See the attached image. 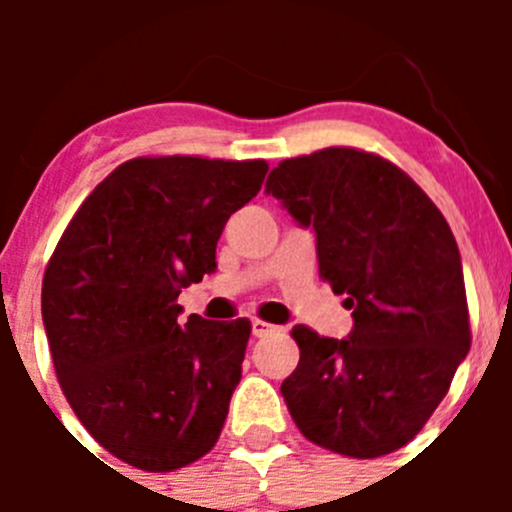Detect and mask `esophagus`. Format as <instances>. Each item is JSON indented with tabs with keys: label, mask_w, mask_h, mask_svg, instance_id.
I'll return each instance as SVG.
<instances>
[{
	"label": "esophagus",
	"mask_w": 512,
	"mask_h": 512,
	"mask_svg": "<svg viewBox=\"0 0 512 512\" xmlns=\"http://www.w3.org/2000/svg\"><path fill=\"white\" fill-rule=\"evenodd\" d=\"M275 324H267L262 319H252V337H267V334L275 332Z\"/></svg>",
	"instance_id": "34e87169"
}]
</instances>
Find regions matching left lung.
Listing matches in <instances>:
<instances>
[{"mask_svg": "<svg viewBox=\"0 0 512 512\" xmlns=\"http://www.w3.org/2000/svg\"><path fill=\"white\" fill-rule=\"evenodd\" d=\"M265 193L317 235L319 275L344 294L347 339L292 329L282 381L304 438L352 458L406 446L471 349L461 252L441 210L394 163L356 148L287 158Z\"/></svg>", "mask_w": 512, "mask_h": 512, "instance_id": "1", "label": "left lung"}]
</instances>
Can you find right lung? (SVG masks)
<instances>
[{
	"mask_svg": "<svg viewBox=\"0 0 512 512\" xmlns=\"http://www.w3.org/2000/svg\"><path fill=\"white\" fill-rule=\"evenodd\" d=\"M265 160L133 158L84 200L41 285L61 391L86 431L128 466L168 473L218 443L250 322H180V289L215 272L235 210Z\"/></svg>",
	"mask_w": 512,
	"mask_h": 512,
	"instance_id": "right-lung-1",
	"label": "right lung"
}]
</instances>
